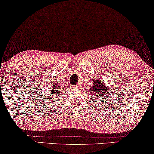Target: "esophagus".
<instances>
[{
	"mask_svg": "<svg viewBox=\"0 0 154 154\" xmlns=\"http://www.w3.org/2000/svg\"><path fill=\"white\" fill-rule=\"evenodd\" d=\"M79 87V85H76V86H73V88H78Z\"/></svg>",
	"mask_w": 154,
	"mask_h": 154,
	"instance_id": "34e87169",
	"label": "esophagus"
}]
</instances>
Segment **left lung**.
<instances>
[{
    "label": "left lung",
    "instance_id": "8db88e82",
    "mask_svg": "<svg viewBox=\"0 0 154 154\" xmlns=\"http://www.w3.org/2000/svg\"><path fill=\"white\" fill-rule=\"evenodd\" d=\"M102 80L100 79L99 78H97L94 80V84L89 89L90 92L91 93L93 96H96V98H100L102 101H104L103 99L105 100V97L109 96L108 93L112 88L108 89L107 86L104 84L103 81L101 82Z\"/></svg>",
    "mask_w": 154,
    "mask_h": 154
}]
</instances>
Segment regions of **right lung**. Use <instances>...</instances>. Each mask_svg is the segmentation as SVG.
I'll list each match as a JSON object with an SVG mask.
<instances>
[{
    "instance_id": "add662e5",
    "label": "right lung",
    "mask_w": 154,
    "mask_h": 154,
    "mask_svg": "<svg viewBox=\"0 0 154 154\" xmlns=\"http://www.w3.org/2000/svg\"><path fill=\"white\" fill-rule=\"evenodd\" d=\"M51 94H49L48 93V95L47 96H49V94L53 95L54 96H60V86L59 84H58V82H54L52 83V85L51 86ZM54 96L52 98H54Z\"/></svg>"
}]
</instances>
